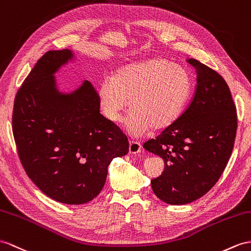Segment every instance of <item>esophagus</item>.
Masks as SVG:
<instances>
[{
	"label": "esophagus",
	"instance_id": "esophagus-1",
	"mask_svg": "<svg viewBox=\"0 0 251 251\" xmlns=\"http://www.w3.org/2000/svg\"><path fill=\"white\" fill-rule=\"evenodd\" d=\"M142 145L137 142H130V147H129V152L131 154H137L142 152Z\"/></svg>",
	"mask_w": 251,
	"mask_h": 251
}]
</instances>
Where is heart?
Segmentation results:
<instances>
[{
	"label": "heart",
	"mask_w": 251,
	"mask_h": 251,
	"mask_svg": "<svg viewBox=\"0 0 251 251\" xmlns=\"http://www.w3.org/2000/svg\"><path fill=\"white\" fill-rule=\"evenodd\" d=\"M192 82L179 66L162 58H149L120 67L98 88L102 112L119 122L130 104L126 130L134 136L161 131L178 120L188 101Z\"/></svg>",
	"instance_id": "b5f03b06"
}]
</instances>
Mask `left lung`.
Instances as JSON below:
<instances>
[{"instance_id":"obj_1","label":"left lung","mask_w":251,"mask_h":251,"mask_svg":"<svg viewBox=\"0 0 251 251\" xmlns=\"http://www.w3.org/2000/svg\"><path fill=\"white\" fill-rule=\"evenodd\" d=\"M197 85L191 104L175 124L144 148L164 160V172L151 180L155 196L181 205L199 199L215 185L233 150L237 117L225 79L194 58Z\"/></svg>"}]
</instances>
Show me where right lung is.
<instances>
[{
    "label": "right lung",
    "instance_id": "right-lung-1",
    "mask_svg": "<svg viewBox=\"0 0 251 251\" xmlns=\"http://www.w3.org/2000/svg\"><path fill=\"white\" fill-rule=\"evenodd\" d=\"M75 53L49 51L18 90L13 133L22 166L40 191L66 204L96 198L105 184L113 158L129 152V142L100 114L98 94L88 81L71 91L55 75Z\"/></svg>",
    "mask_w": 251,
    "mask_h": 251
}]
</instances>
